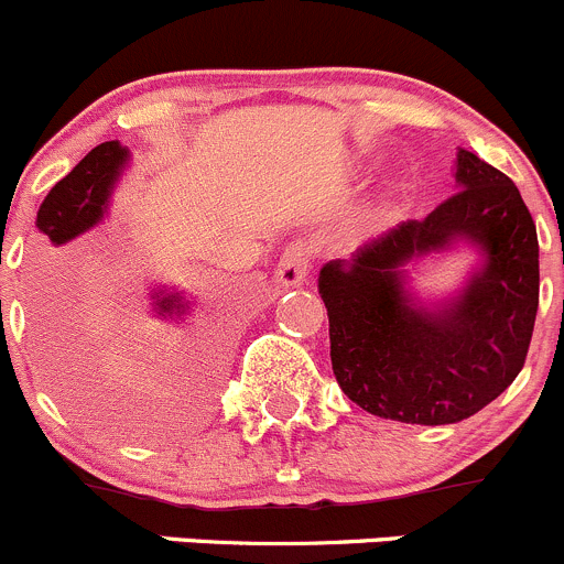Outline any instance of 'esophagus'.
Listing matches in <instances>:
<instances>
[{"label":"esophagus","instance_id":"obj_1","mask_svg":"<svg viewBox=\"0 0 564 564\" xmlns=\"http://www.w3.org/2000/svg\"><path fill=\"white\" fill-rule=\"evenodd\" d=\"M310 274V247L306 243H293L290 249H284L274 269V282L280 288H299L306 282Z\"/></svg>","mask_w":564,"mask_h":564}]
</instances>
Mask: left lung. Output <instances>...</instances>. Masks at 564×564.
I'll return each instance as SVG.
<instances>
[{"instance_id": "obj_1", "label": "left lung", "mask_w": 564, "mask_h": 564, "mask_svg": "<svg viewBox=\"0 0 564 564\" xmlns=\"http://www.w3.org/2000/svg\"><path fill=\"white\" fill-rule=\"evenodd\" d=\"M455 188L427 219L403 221L321 269L332 370L370 414L453 425L499 398L527 359L540 295L538 230L516 183L458 148ZM466 242L477 270L453 300L422 302L408 265Z\"/></svg>"}]
</instances>
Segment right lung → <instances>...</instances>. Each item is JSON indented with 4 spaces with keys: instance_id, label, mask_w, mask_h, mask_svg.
Returning a JSON list of instances; mask_svg holds the SVG:
<instances>
[{
    "instance_id": "obj_1",
    "label": "right lung",
    "mask_w": 564,
    "mask_h": 564,
    "mask_svg": "<svg viewBox=\"0 0 564 564\" xmlns=\"http://www.w3.org/2000/svg\"><path fill=\"white\" fill-rule=\"evenodd\" d=\"M131 164V150L117 139L93 148L52 192L43 199L37 210L35 230H37V295L35 312L37 326H41L43 343H46L48 356L54 361V376L59 378V387L65 389L70 400L85 403L90 400V389L79 381V372L85 370V361L79 359V348H74L68 339V265H63L59 249L65 243L76 241L79 236L90 232L106 219L117 183L122 172ZM150 310L153 317L170 323L186 321L192 315V299L175 288L155 284L150 290Z\"/></svg>"
}]
</instances>
